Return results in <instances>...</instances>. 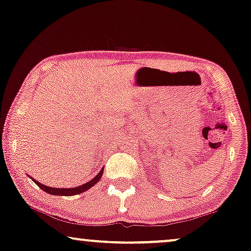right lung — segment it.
Listing matches in <instances>:
<instances>
[{
  "label": "right lung",
  "mask_w": 251,
  "mask_h": 251,
  "mask_svg": "<svg viewBox=\"0 0 251 251\" xmlns=\"http://www.w3.org/2000/svg\"><path fill=\"white\" fill-rule=\"evenodd\" d=\"M102 173H104V168L99 171L97 176L95 178H92L90 181H87V183L83 184V185H80V186H76V187H72V188H57V187H50V186H46V185L41 184L40 181H37L36 179H34L33 177L28 176L30 179H32L34 183H35L37 186H39L41 190H43L44 192H47V193L49 194H52V195H59V197H72V195H76V194H81L83 193V192L88 191L89 188H91L94 186L95 184H97L99 180H100V178L102 176Z\"/></svg>",
  "instance_id": "right-lung-1"
}]
</instances>
